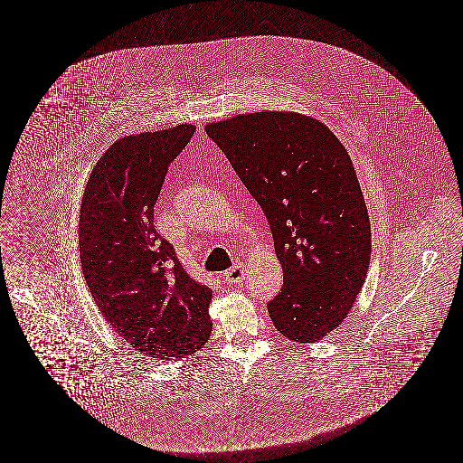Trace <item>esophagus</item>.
I'll return each instance as SVG.
<instances>
[{
  "label": "esophagus",
  "instance_id": "esophagus-1",
  "mask_svg": "<svg viewBox=\"0 0 463 463\" xmlns=\"http://www.w3.org/2000/svg\"><path fill=\"white\" fill-rule=\"evenodd\" d=\"M244 267H241V265H236V267L231 268V269H227L224 273V281L227 283H238V281L244 280Z\"/></svg>",
  "mask_w": 463,
  "mask_h": 463
}]
</instances>
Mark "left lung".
I'll return each instance as SVG.
<instances>
[{"label":"left lung","mask_w":463,"mask_h":463,"mask_svg":"<svg viewBox=\"0 0 463 463\" xmlns=\"http://www.w3.org/2000/svg\"><path fill=\"white\" fill-rule=\"evenodd\" d=\"M271 229L283 287L268 302L281 335L312 343L348 316L372 252L370 221L350 156L316 118L238 115L205 127Z\"/></svg>","instance_id":"1"}]
</instances>
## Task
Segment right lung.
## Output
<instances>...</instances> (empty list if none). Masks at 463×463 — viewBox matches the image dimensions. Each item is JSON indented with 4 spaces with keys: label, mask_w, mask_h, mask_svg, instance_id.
Returning a JSON list of instances; mask_svg holds the SVG:
<instances>
[{
    "label": "right lung",
    "mask_w": 463,
    "mask_h": 463,
    "mask_svg": "<svg viewBox=\"0 0 463 463\" xmlns=\"http://www.w3.org/2000/svg\"><path fill=\"white\" fill-rule=\"evenodd\" d=\"M195 127L122 137L90 175L80 215L84 280L105 319L134 348L159 360L184 358L211 336L212 290L186 275L155 229L169 165Z\"/></svg>",
    "instance_id": "add662e5"
}]
</instances>
